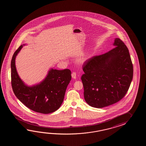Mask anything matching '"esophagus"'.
<instances>
[{
    "label": "esophagus",
    "instance_id": "1",
    "mask_svg": "<svg viewBox=\"0 0 146 146\" xmlns=\"http://www.w3.org/2000/svg\"><path fill=\"white\" fill-rule=\"evenodd\" d=\"M72 77L73 79H76V74L75 72H73L72 74Z\"/></svg>",
    "mask_w": 146,
    "mask_h": 146
}]
</instances>
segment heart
Segmentation results:
<instances>
[{
    "mask_svg": "<svg viewBox=\"0 0 146 146\" xmlns=\"http://www.w3.org/2000/svg\"><path fill=\"white\" fill-rule=\"evenodd\" d=\"M85 59H86L85 56H84V55H82V56H80L78 59V62H79V63H82V62H84L85 61Z\"/></svg>",
    "mask_w": 146,
    "mask_h": 146,
    "instance_id": "b5f03b06",
    "label": "heart"
}]
</instances>
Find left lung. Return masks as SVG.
Wrapping results in <instances>:
<instances>
[{
  "instance_id": "8db88e82",
  "label": "left lung",
  "mask_w": 146,
  "mask_h": 146,
  "mask_svg": "<svg viewBox=\"0 0 146 146\" xmlns=\"http://www.w3.org/2000/svg\"><path fill=\"white\" fill-rule=\"evenodd\" d=\"M115 47L108 52L88 59L81 77L84 98L91 106L102 108L124 98L133 77V66L129 50L116 38Z\"/></svg>"
}]
</instances>
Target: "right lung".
<instances>
[{"label": "right lung", "instance_id": "right-lung-1", "mask_svg": "<svg viewBox=\"0 0 146 146\" xmlns=\"http://www.w3.org/2000/svg\"><path fill=\"white\" fill-rule=\"evenodd\" d=\"M19 46L11 62V79L13 91L17 98L34 112L48 114L56 111L62 105L66 88L72 79L71 71L50 69L40 84L32 87L25 85L19 77L15 65L16 57L22 48Z\"/></svg>", "mask_w": 146, "mask_h": 146}]
</instances>
